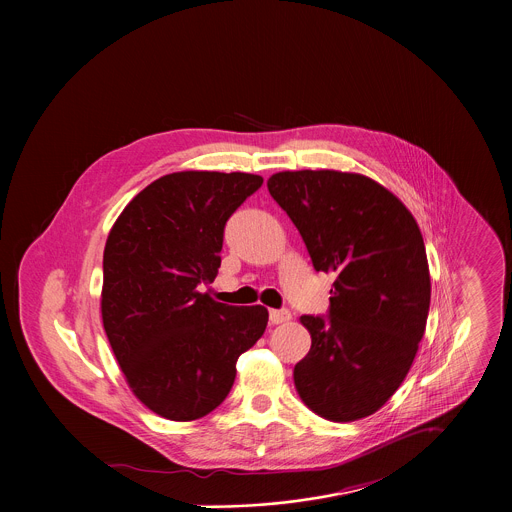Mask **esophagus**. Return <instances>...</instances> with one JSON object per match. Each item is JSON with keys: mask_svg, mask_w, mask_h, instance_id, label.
<instances>
[{"mask_svg": "<svg viewBox=\"0 0 512 512\" xmlns=\"http://www.w3.org/2000/svg\"><path fill=\"white\" fill-rule=\"evenodd\" d=\"M292 319V313L288 309H270V321L274 325H280V323H288Z\"/></svg>", "mask_w": 512, "mask_h": 512, "instance_id": "esophagus-1", "label": "esophagus"}]
</instances>
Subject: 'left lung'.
<instances>
[{"instance_id": "obj_1", "label": "left lung", "mask_w": 512, "mask_h": 512, "mask_svg": "<svg viewBox=\"0 0 512 512\" xmlns=\"http://www.w3.org/2000/svg\"><path fill=\"white\" fill-rule=\"evenodd\" d=\"M268 191L313 268L335 274L329 319L299 317L311 349L293 368L295 390L329 422L366 418L400 388L426 331L432 282L420 226L361 173L280 171Z\"/></svg>"}]
</instances>
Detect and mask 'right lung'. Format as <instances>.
I'll use <instances>...</instances> for the list:
<instances>
[{
	"mask_svg": "<svg viewBox=\"0 0 512 512\" xmlns=\"http://www.w3.org/2000/svg\"><path fill=\"white\" fill-rule=\"evenodd\" d=\"M264 179L177 171L149 183L104 246L100 311L134 396L161 418L191 422L228 396L236 361L266 331L268 309L215 301L228 217Z\"/></svg>",
	"mask_w": 512,
	"mask_h": 512,
	"instance_id": "right-lung-1",
	"label": "right lung"
}]
</instances>
